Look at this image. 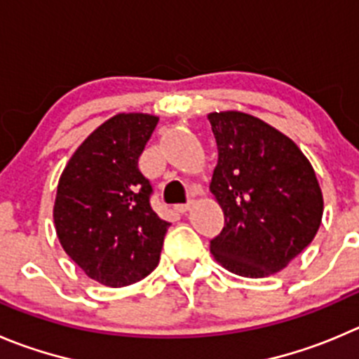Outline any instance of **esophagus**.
I'll return each instance as SVG.
<instances>
[{
    "mask_svg": "<svg viewBox=\"0 0 359 359\" xmlns=\"http://www.w3.org/2000/svg\"><path fill=\"white\" fill-rule=\"evenodd\" d=\"M190 208H192V203H185V204H176V206H174V210H176L177 213H187Z\"/></svg>",
    "mask_w": 359,
    "mask_h": 359,
    "instance_id": "obj_1",
    "label": "esophagus"
}]
</instances>
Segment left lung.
<instances>
[{
	"instance_id": "1",
	"label": "left lung",
	"mask_w": 359,
	"mask_h": 359,
	"mask_svg": "<svg viewBox=\"0 0 359 359\" xmlns=\"http://www.w3.org/2000/svg\"><path fill=\"white\" fill-rule=\"evenodd\" d=\"M218 148L211 194L224 229L211 254L229 271L273 275L302 254L319 231L323 194L302 149L255 116L208 114Z\"/></svg>"
}]
</instances>
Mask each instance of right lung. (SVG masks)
I'll return each mask as SVG.
<instances>
[{"label":"right lung","instance_id":"obj_1","mask_svg":"<svg viewBox=\"0 0 359 359\" xmlns=\"http://www.w3.org/2000/svg\"><path fill=\"white\" fill-rule=\"evenodd\" d=\"M158 118L118 114L77 148L57 183L54 224L72 261L109 287L130 285L156 268L169 222L151 208L139 156Z\"/></svg>","mask_w":359,"mask_h":359}]
</instances>
